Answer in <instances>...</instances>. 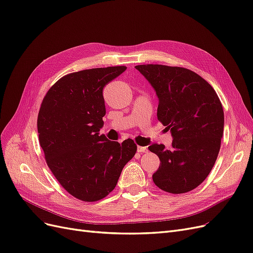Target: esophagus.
Here are the masks:
<instances>
[{
	"instance_id": "34e87169",
	"label": "esophagus",
	"mask_w": 253,
	"mask_h": 253,
	"mask_svg": "<svg viewBox=\"0 0 253 253\" xmlns=\"http://www.w3.org/2000/svg\"><path fill=\"white\" fill-rule=\"evenodd\" d=\"M137 152H138V153H147L148 149L145 147H140V145H138V147H137Z\"/></svg>"
}]
</instances>
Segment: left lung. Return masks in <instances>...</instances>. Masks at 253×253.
Masks as SVG:
<instances>
[{
	"label": "left lung",
	"instance_id": "1",
	"mask_svg": "<svg viewBox=\"0 0 253 253\" xmlns=\"http://www.w3.org/2000/svg\"><path fill=\"white\" fill-rule=\"evenodd\" d=\"M135 67L155 89L157 118L173 137L171 149L157 143L149 147L160 159L153 181L166 192H189L201 185L215 164L224 132L223 105L210 84L187 68Z\"/></svg>",
	"mask_w": 253,
	"mask_h": 253
}]
</instances>
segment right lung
<instances>
[{
    "mask_svg": "<svg viewBox=\"0 0 253 253\" xmlns=\"http://www.w3.org/2000/svg\"><path fill=\"white\" fill-rule=\"evenodd\" d=\"M126 66L68 74L45 95L38 115L39 142L47 166L68 193L83 202L102 200L115 189L124 167L137 151L99 134L103 126V87Z\"/></svg>",
    "mask_w": 253,
    "mask_h": 253,
    "instance_id": "obj_1",
    "label": "right lung"
}]
</instances>
